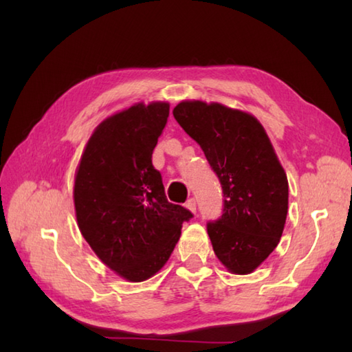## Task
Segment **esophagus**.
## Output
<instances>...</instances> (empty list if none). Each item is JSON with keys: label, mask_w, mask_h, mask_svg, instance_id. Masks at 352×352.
Here are the masks:
<instances>
[{"label": "esophagus", "mask_w": 352, "mask_h": 352, "mask_svg": "<svg viewBox=\"0 0 352 352\" xmlns=\"http://www.w3.org/2000/svg\"><path fill=\"white\" fill-rule=\"evenodd\" d=\"M186 207H188L192 213H195L197 212V201L193 199V198L188 199V203H186Z\"/></svg>", "instance_id": "1"}]
</instances>
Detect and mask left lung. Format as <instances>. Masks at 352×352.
Returning a JSON list of instances; mask_svg holds the SVG:
<instances>
[{
  "mask_svg": "<svg viewBox=\"0 0 352 352\" xmlns=\"http://www.w3.org/2000/svg\"><path fill=\"white\" fill-rule=\"evenodd\" d=\"M172 113L222 186L221 218L207 222L216 257L250 274L278 245L287 216V177L271 140L256 118L218 102L183 101Z\"/></svg>",
  "mask_w": 352,
  "mask_h": 352,
  "instance_id": "8db88e82",
  "label": "left lung"
}]
</instances>
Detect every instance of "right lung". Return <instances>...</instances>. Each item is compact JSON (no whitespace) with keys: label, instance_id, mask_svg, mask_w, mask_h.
<instances>
[{"label":"right lung","instance_id":"add662e5","mask_svg":"<svg viewBox=\"0 0 352 352\" xmlns=\"http://www.w3.org/2000/svg\"><path fill=\"white\" fill-rule=\"evenodd\" d=\"M169 104H136L102 121L81 155L74 204L81 234L111 271L144 281L166 263L193 214L164 195L153 151Z\"/></svg>","mask_w":352,"mask_h":352}]
</instances>
